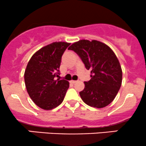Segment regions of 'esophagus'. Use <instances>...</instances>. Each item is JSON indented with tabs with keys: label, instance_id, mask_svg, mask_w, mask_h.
Wrapping results in <instances>:
<instances>
[{
	"label": "esophagus",
	"instance_id": "1",
	"mask_svg": "<svg viewBox=\"0 0 146 146\" xmlns=\"http://www.w3.org/2000/svg\"><path fill=\"white\" fill-rule=\"evenodd\" d=\"M76 82H77V81H76V80H71V81H70V83H72V84H76Z\"/></svg>",
	"mask_w": 146,
	"mask_h": 146
}]
</instances>
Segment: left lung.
<instances>
[{
  "label": "left lung",
  "mask_w": 146,
  "mask_h": 146,
  "mask_svg": "<svg viewBox=\"0 0 146 146\" xmlns=\"http://www.w3.org/2000/svg\"><path fill=\"white\" fill-rule=\"evenodd\" d=\"M80 57L91 71V80L84 82L80 92L82 100L89 106L102 108L110 105L117 95L122 83V69L113 50L96 40H80L68 48Z\"/></svg>",
  "instance_id": "1"
}]
</instances>
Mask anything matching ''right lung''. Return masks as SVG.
I'll return each instance as SVG.
<instances>
[{
    "label": "right lung",
    "instance_id": "obj_1",
    "mask_svg": "<svg viewBox=\"0 0 146 146\" xmlns=\"http://www.w3.org/2000/svg\"><path fill=\"white\" fill-rule=\"evenodd\" d=\"M67 42H53L32 56L24 73L25 87L33 101L45 110H50L62 102L69 82L60 80L62 56L69 46Z\"/></svg>",
    "mask_w": 146,
    "mask_h": 146
}]
</instances>
